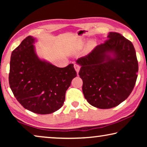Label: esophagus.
I'll list each match as a JSON object with an SVG mask.
<instances>
[{
	"mask_svg": "<svg viewBox=\"0 0 147 147\" xmlns=\"http://www.w3.org/2000/svg\"><path fill=\"white\" fill-rule=\"evenodd\" d=\"M74 69H75L76 73H78V72L80 71V66L79 65L75 63V64L74 65Z\"/></svg>",
	"mask_w": 147,
	"mask_h": 147,
	"instance_id": "obj_1",
	"label": "esophagus"
}]
</instances>
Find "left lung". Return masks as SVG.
Wrapping results in <instances>:
<instances>
[{
    "label": "left lung",
    "instance_id": "1",
    "mask_svg": "<svg viewBox=\"0 0 147 147\" xmlns=\"http://www.w3.org/2000/svg\"><path fill=\"white\" fill-rule=\"evenodd\" d=\"M105 43L79 58V76L84 97L91 106L109 109L128 97L138 77V62L131 42L121 34L109 32Z\"/></svg>",
    "mask_w": 147,
    "mask_h": 147
}]
</instances>
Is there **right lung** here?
<instances>
[{
    "mask_svg": "<svg viewBox=\"0 0 147 147\" xmlns=\"http://www.w3.org/2000/svg\"><path fill=\"white\" fill-rule=\"evenodd\" d=\"M36 41L30 36L12 52L9 84L24 108L49 114L63 106L66 91L77 74L73 64L60 68L39 58L34 45Z\"/></svg>",
    "mask_w": 147,
    "mask_h": 147,
    "instance_id": "obj_1",
    "label": "right lung"
}]
</instances>
